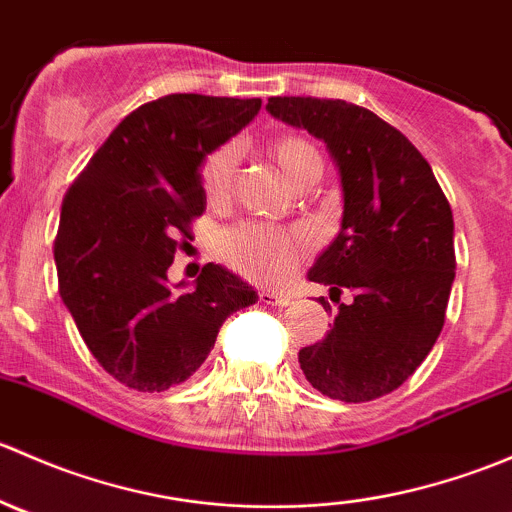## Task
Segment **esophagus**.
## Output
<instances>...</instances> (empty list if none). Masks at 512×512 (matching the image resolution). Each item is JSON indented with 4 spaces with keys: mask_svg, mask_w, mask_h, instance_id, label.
Wrapping results in <instances>:
<instances>
[{
    "mask_svg": "<svg viewBox=\"0 0 512 512\" xmlns=\"http://www.w3.org/2000/svg\"><path fill=\"white\" fill-rule=\"evenodd\" d=\"M260 302L272 304V307H285L287 297H285V294L275 292V289H262V292H260Z\"/></svg>",
    "mask_w": 512,
    "mask_h": 512,
    "instance_id": "1",
    "label": "esophagus"
}]
</instances>
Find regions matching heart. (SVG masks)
I'll list each match as a JSON object with an SVG mask.
<instances>
[{
    "label": "heart",
    "mask_w": 512,
    "mask_h": 512,
    "mask_svg": "<svg viewBox=\"0 0 512 512\" xmlns=\"http://www.w3.org/2000/svg\"><path fill=\"white\" fill-rule=\"evenodd\" d=\"M272 158L294 185L314 168L322 165L319 151L299 136H282L272 143ZM237 153L232 146H220L208 153L200 165V188L210 203L227 198L235 178ZM309 237L299 230H272L262 225H240L220 237V255L235 270L252 280H277L304 255Z\"/></svg>",
    "instance_id": "b5f03b06"
}]
</instances>
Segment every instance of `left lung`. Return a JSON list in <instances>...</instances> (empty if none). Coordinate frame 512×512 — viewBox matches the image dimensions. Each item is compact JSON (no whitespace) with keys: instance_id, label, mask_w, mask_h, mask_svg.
<instances>
[{"instance_id":"1","label":"left lung","mask_w":512,"mask_h":512,"mask_svg":"<svg viewBox=\"0 0 512 512\" xmlns=\"http://www.w3.org/2000/svg\"><path fill=\"white\" fill-rule=\"evenodd\" d=\"M267 111L327 143L342 178V227L307 277L329 285L332 302L344 291L350 299L322 342L299 349V366L329 399L374 401L414 374L446 322L456 277L451 205L414 143L369 108L272 96Z\"/></svg>"}]
</instances>
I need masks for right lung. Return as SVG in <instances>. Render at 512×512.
Returning <instances> with one entry per match:
<instances>
[{"label":"right lung","mask_w":512,"mask_h":512,"mask_svg":"<svg viewBox=\"0 0 512 512\" xmlns=\"http://www.w3.org/2000/svg\"><path fill=\"white\" fill-rule=\"evenodd\" d=\"M260 106V98L200 94L143 103L66 193L54 240L59 294L89 352L128 389L156 394L183 384L208 359L225 319L257 302L255 289L213 262L195 289L178 294L168 267L205 210V156Z\"/></svg>","instance_id":"right-lung-1"}]
</instances>
